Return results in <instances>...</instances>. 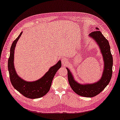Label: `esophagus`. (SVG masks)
I'll return each mask as SVG.
<instances>
[{
	"instance_id": "1",
	"label": "esophagus",
	"mask_w": 120,
	"mask_h": 120,
	"mask_svg": "<svg viewBox=\"0 0 120 120\" xmlns=\"http://www.w3.org/2000/svg\"><path fill=\"white\" fill-rule=\"evenodd\" d=\"M68 62V60L66 58H63L62 59V63L63 65H65Z\"/></svg>"
}]
</instances>
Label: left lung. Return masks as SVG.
<instances>
[{
  "mask_svg": "<svg viewBox=\"0 0 120 120\" xmlns=\"http://www.w3.org/2000/svg\"><path fill=\"white\" fill-rule=\"evenodd\" d=\"M96 29V30L91 32L90 36L95 39L98 44L104 58V68L102 78L95 83L80 84L74 80L70 71L67 68L68 80L70 86L77 94L84 97L92 98L100 94L109 84L112 75L113 57L109 41L102 33L98 30V28Z\"/></svg>",
  "mask_w": 120,
  "mask_h": 120,
  "instance_id": "obj_1",
  "label": "left lung"
}]
</instances>
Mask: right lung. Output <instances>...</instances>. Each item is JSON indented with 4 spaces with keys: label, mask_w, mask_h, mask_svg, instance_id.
Returning <instances> with one entry per match:
<instances>
[{
    "label": "right lung",
    "mask_w": 120,
    "mask_h": 120,
    "mask_svg": "<svg viewBox=\"0 0 120 120\" xmlns=\"http://www.w3.org/2000/svg\"><path fill=\"white\" fill-rule=\"evenodd\" d=\"M22 32L12 43L10 48V56L8 62L10 80L13 87L17 91L29 98H37L43 97L49 91L55 75L61 67V61H58L55 65L51 67L49 71L41 79L32 82L25 81L20 79L16 73L14 65V50L17 41Z\"/></svg>",
    "instance_id": "add662e5"
}]
</instances>
